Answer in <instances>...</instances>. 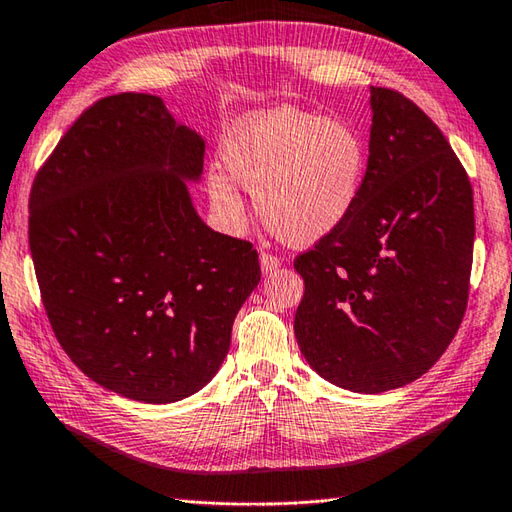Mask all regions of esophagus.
<instances>
[{
    "label": "esophagus",
    "mask_w": 512,
    "mask_h": 512,
    "mask_svg": "<svg viewBox=\"0 0 512 512\" xmlns=\"http://www.w3.org/2000/svg\"><path fill=\"white\" fill-rule=\"evenodd\" d=\"M259 264H262L264 273H273V271H277V268H280L282 259L273 255V253H262V255H259Z\"/></svg>",
    "instance_id": "34e87169"
}]
</instances>
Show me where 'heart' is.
Masks as SVG:
<instances>
[{"mask_svg":"<svg viewBox=\"0 0 512 512\" xmlns=\"http://www.w3.org/2000/svg\"><path fill=\"white\" fill-rule=\"evenodd\" d=\"M230 175L212 171L207 192L228 219L244 216L241 185L266 228L291 246L314 244L339 225L361 192L366 142L350 121L291 106L255 112L223 151Z\"/></svg>","mask_w":512,"mask_h":512,"instance_id":"b5f03b06","label":"heart"}]
</instances>
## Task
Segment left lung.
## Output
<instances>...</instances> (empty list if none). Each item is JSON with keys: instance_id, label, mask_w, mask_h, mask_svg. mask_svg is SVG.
<instances>
[{"instance_id": "1", "label": "left lung", "mask_w": 512, "mask_h": 512, "mask_svg": "<svg viewBox=\"0 0 512 512\" xmlns=\"http://www.w3.org/2000/svg\"><path fill=\"white\" fill-rule=\"evenodd\" d=\"M368 167L348 216L296 257L293 329L320 377L352 393L411 384L461 327L474 248L470 178L404 94L370 88Z\"/></svg>"}]
</instances>
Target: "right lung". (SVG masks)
<instances>
[{"label": "right lung", "mask_w": 512, "mask_h": 512, "mask_svg": "<svg viewBox=\"0 0 512 512\" xmlns=\"http://www.w3.org/2000/svg\"><path fill=\"white\" fill-rule=\"evenodd\" d=\"M203 155L160 97L121 92L85 110L33 180L29 246L51 329L85 375L128 400L201 391L262 277L250 241L194 210L187 183Z\"/></svg>", "instance_id": "obj_1"}]
</instances>
